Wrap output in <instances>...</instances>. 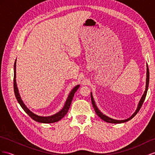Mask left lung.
I'll return each instance as SVG.
<instances>
[{
	"label": "left lung",
	"mask_w": 155,
	"mask_h": 155,
	"mask_svg": "<svg viewBox=\"0 0 155 155\" xmlns=\"http://www.w3.org/2000/svg\"><path fill=\"white\" fill-rule=\"evenodd\" d=\"M149 67H148V65H147V81H146V88H145V92L143 94V96L141 99V100L140 101V103H139V105H138V107H137V110H136V112H135L132 117H130L128 119H126V120H114V119H112L108 117L105 116V114H103L100 111V110H99L97 109V107H96V104H95V102H94V98L92 97V93H91V100H92V105H93V107L95 110V111H96V114H97V115L100 117L102 120H104V121L107 122H109V123H114V124H119V123H123V122H126L127 121L130 120V119H132L134 116H136V114L138 113L139 110H140L141 106L143 105V101L145 100V97H146V95H147V90H148V87H149Z\"/></svg>",
	"instance_id": "left-lung-1"
}]
</instances>
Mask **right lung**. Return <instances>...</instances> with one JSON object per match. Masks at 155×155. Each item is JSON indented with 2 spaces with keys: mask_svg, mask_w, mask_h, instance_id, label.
Instances as JSON below:
<instances>
[{
  "mask_svg": "<svg viewBox=\"0 0 155 155\" xmlns=\"http://www.w3.org/2000/svg\"><path fill=\"white\" fill-rule=\"evenodd\" d=\"M15 65H16V61H15L14 63V94L15 97H16L17 100L18 101V103L19 104V105H21V107H22V109L24 110V111L28 114V115L33 119V120L38 122H41V123H53V122H58L59 120L64 117L65 114L68 112V110L70 108V106L71 104V102H72V100L73 97L74 96V94L75 93V92L77 90V89L79 88V85H77V86H75L74 88L72 90V91L70 92L68 98L65 102V104L63 107V108L60 110V111L58 112V113L54 114L52 116H50V117H41V116H38L37 114H34L33 113H32L31 110L27 109V107L25 106V105L23 104V101L21 100V99L20 97V96H19V94L18 92V89L17 87V84H16V81H15Z\"/></svg>",
  "mask_w": 155,
  "mask_h": 155,
  "instance_id": "1",
  "label": "right lung"
}]
</instances>
